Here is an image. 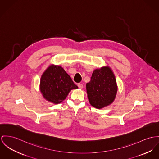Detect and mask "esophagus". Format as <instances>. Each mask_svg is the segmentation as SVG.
I'll list each match as a JSON object with an SVG mask.
<instances>
[{"label": "esophagus", "instance_id": "obj_1", "mask_svg": "<svg viewBox=\"0 0 159 159\" xmlns=\"http://www.w3.org/2000/svg\"><path fill=\"white\" fill-rule=\"evenodd\" d=\"M77 86H78V87H79V88H83V85H82V84H78Z\"/></svg>", "mask_w": 159, "mask_h": 159}]
</instances>
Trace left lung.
Wrapping results in <instances>:
<instances>
[{"mask_svg":"<svg viewBox=\"0 0 159 159\" xmlns=\"http://www.w3.org/2000/svg\"><path fill=\"white\" fill-rule=\"evenodd\" d=\"M117 91L115 76L109 67L94 71L91 80L86 84V92L90 104L102 108L111 104Z\"/></svg>","mask_w":159,"mask_h":159,"instance_id":"obj_1","label":"left lung"}]
</instances>
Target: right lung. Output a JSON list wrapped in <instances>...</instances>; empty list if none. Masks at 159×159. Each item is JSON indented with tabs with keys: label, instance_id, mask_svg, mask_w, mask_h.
<instances>
[{
	"label": "right lung",
	"instance_id": "add662e5",
	"mask_svg": "<svg viewBox=\"0 0 159 159\" xmlns=\"http://www.w3.org/2000/svg\"><path fill=\"white\" fill-rule=\"evenodd\" d=\"M77 88L71 77L59 66H50L40 79V91L43 97L55 104L61 102L71 89Z\"/></svg>",
	"mask_w": 159,
	"mask_h": 159
}]
</instances>
